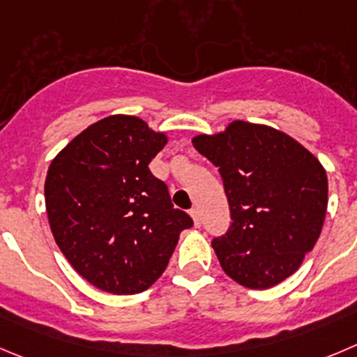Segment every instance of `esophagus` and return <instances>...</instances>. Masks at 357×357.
I'll return each mask as SVG.
<instances>
[{"label": "esophagus", "instance_id": "obj_1", "mask_svg": "<svg viewBox=\"0 0 357 357\" xmlns=\"http://www.w3.org/2000/svg\"><path fill=\"white\" fill-rule=\"evenodd\" d=\"M191 217H192V220H195V226H202V217H199V212H198V208H191Z\"/></svg>", "mask_w": 357, "mask_h": 357}]
</instances>
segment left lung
<instances>
[{
    "instance_id": "8db88e82",
    "label": "left lung",
    "mask_w": 357,
    "mask_h": 357,
    "mask_svg": "<svg viewBox=\"0 0 357 357\" xmlns=\"http://www.w3.org/2000/svg\"><path fill=\"white\" fill-rule=\"evenodd\" d=\"M192 145L219 168L231 226L212 240L222 270L250 289L293 275L314 249L328 208V176L314 154L273 128L235 121Z\"/></svg>"
}]
</instances>
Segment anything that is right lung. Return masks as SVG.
Masks as SVG:
<instances>
[{
    "mask_svg": "<svg viewBox=\"0 0 357 357\" xmlns=\"http://www.w3.org/2000/svg\"><path fill=\"white\" fill-rule=\"evenodd\" d=\"M133 115H110L75 137L50 162L45 206L61 252L87 282L137 294L168 266L192 219L173 206L149 162L166 145Z\"/></svg>",
    "mask_w": 357,
    "mask_h": 357,
    "instance_id": "1",
    "label": "right lung"
}]
</instances>
